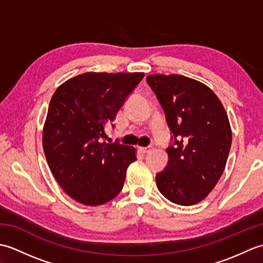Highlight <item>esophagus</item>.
<instances>
[{
    "instance_id": "esophagus-1",
    "label": "esophagus",
    "mask_w": 263,
    "mask_h": 263,
    "mask_svg": "<svg viewBox=\"0 0 263 263\" xmlns=\"http://www.w3.org/2000/svg\"><path fill=\"white\" fill-rule=\"evenodd\" d=\"M139 150H140L141 153H143V154H148V153H150V152H153L154 150V147H139Z\"/></svg>"
}]
</instances>
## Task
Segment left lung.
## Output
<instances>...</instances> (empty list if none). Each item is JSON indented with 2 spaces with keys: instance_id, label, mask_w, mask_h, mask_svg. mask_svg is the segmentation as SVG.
Wrapping results in <instances>:
<instances>
[{
  "instance_id": "obj_1",
  "label": "left lung",
  "mask_w": 263,
  "mask_h": 263,
  "mask_svg": "<svg viewBox=\"0 0 263 263\" xmlns=\"http://www.w3.org/2000/svg\"><path fill=\"white\" fill-rule=\"evenodd\" d=\"M174 136L167 167L156 175L159 192L173 203L193 205L219 181L232 146L230 120L204 83L180 74L147 77Z\"/></svg>"
}]
</instances>
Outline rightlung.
<instances>
[{
	"mask_svg": "<svg viewBox=\"0 0 263 263\" xmlns=\"http://www.w3.org/2000/svg\"><path fill=\"white\" fill-rule=\"evenodd\" d=\"M143 72H86L55 90L43 127V148L64 192L85 205H100L123 187L135 147L100 141Z\"/></svg>",
	"mask_w": 263,
	"mask_h": 263,
	"instance_id": "add662e5",
	"label": "right lung"
}]
</instances>
